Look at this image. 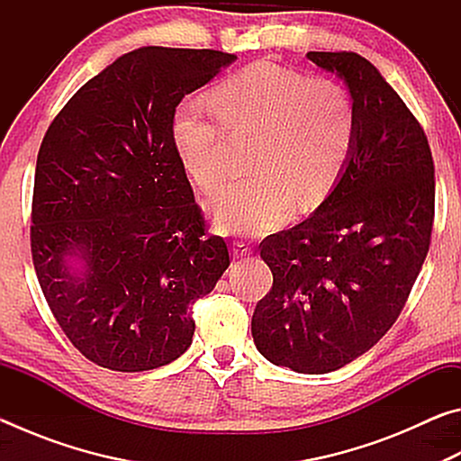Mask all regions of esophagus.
Instances as JSON below:
<instances>
[{"label": "esophagus", "mask_w": 461, "mask_h": 461, "mask_svg": "<svg viewBox=\"0 0 461 461\" xmlns=\"http://www.w3.org/2000/svg\"><path fill=\"white\" fill-rule=\"evenodd\" d=\"M249 254H252V248L244 244V241H236L233 244V258H246Z\"/></svg>", "instance_id": "esophagus-1"}]
</instances>
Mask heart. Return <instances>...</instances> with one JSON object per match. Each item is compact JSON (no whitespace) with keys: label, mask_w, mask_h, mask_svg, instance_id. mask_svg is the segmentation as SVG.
Masks as SVG:
<instances>
[{"label":"heart","mask_w":461,"mask_h":461,"mask_svg":"<svg viewBox=\"0 0 461 461\" xmlns=\"http://www.w3.org/2000/svg\"><path fill=\"white\" fill-rule=\"evenodd\" d=\"M213 109L225 128L258 130L252 170L209 199L215 223L228 233L260 236L301 209L321 203L338 181L354 144V107L341 85L309 79L275 62H252L217 85ZM175 152L203 189L223 178L225 134L201 101L176 107L170 126Z\"/></svg>","instance_id":"1"}]
</instances>
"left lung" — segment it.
I'll return each instance as SVG.
<instances>
[{"label": "left lung", "mask_w": 461, "mask_h": 461, "mask_svg": "<svg viewBox=\"0 0 461 461\" xmlns=\"http://www.w3.org/2000/svg\"><path fill=\"white\" fill-rule=\"evenodd\" d=\"M346 83L354 144L315 213L262 241L272 291L252 338L268 362L301 374L339 370L382 339L407 303L433 230L427 136L384 77L356 52H307Z\"/></svg>", "instance_id": "left-lung-1"}]
</instances>
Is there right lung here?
I'll use <instances>...</instances> for the list:
<instances>
[{
    "label": "right lung",
    "instance_id": "obj_1",
    "mask_svg": "<svg viewBox=\"0 0 461 461\" xmlns=\"http://www.w3.org/2000/svg\"><path fill=\"white\" fill-rule=\"evenodd\" d=\"M238 57L144 49L123 54L68 99L36 160L32 260L73 346L118 372L167 366L189 349V305L230 267L205 238L170 136L185 95Z\"/></svg>",
    "mask_w": 461,
    "mask_h": 461
}]
</instances>
